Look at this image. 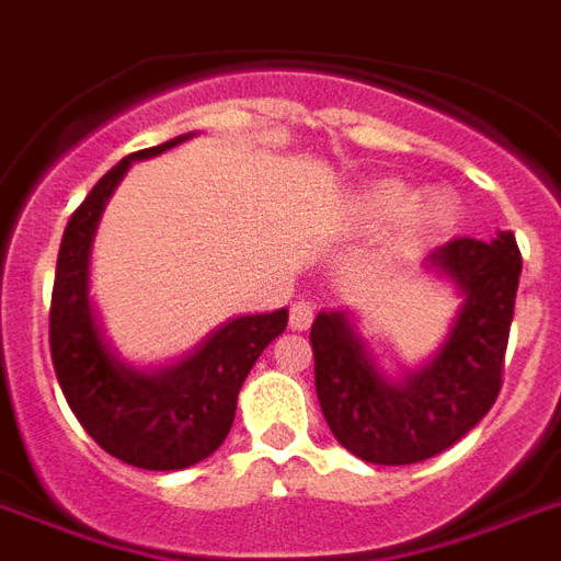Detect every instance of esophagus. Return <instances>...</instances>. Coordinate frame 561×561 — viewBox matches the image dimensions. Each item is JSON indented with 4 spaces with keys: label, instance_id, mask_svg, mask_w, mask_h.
Segmentation results:
<instances>
[{
    "label": "esophagus",
    "instance_id": "obj_1",
    "mask_svg": "<svg viewBox=\"0 0 561 561\" xmlns=\"http://www.w3.org/2000/svg\"><path fill=\"white\" fill-rule=\"evenodd\" d=\"M288 323L294 332H306L308 325L314 323V306H311V302H306V299L294 302V306H290Z\"/></svg>",
    "mask_w": 561,
    "mask_h": 561
}]
</instances>
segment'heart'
I'll return each mask as SVG.
<instances>
[{"instance_id":"heart-1","label":"heart","mask_w":561,"mask_h":561,"mask_svg":"<svg viewBox=\"0 0 561 561\" xmlns=\"http://www.w3.org/2000/svg\"><path fill=\"white\" fill-rule=\"evenodd\" d=\"M460 215V203L451 192H431L422 197L401 180H378L360 188L352 201V220L360 229H383L401 220L404 247H425L451 232Z\"/></svg>"}]
</instances>
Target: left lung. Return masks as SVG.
Segmentation results:
<instances>
[{
    "label": "left lung",
    "mask_w": 561,
    "mask_h": 561,
    "mask_svg": "<svg viewBox=\"0 0 561 561\" xmlns=\"http://www.w3.org/2000/svg\"><path fill=\"white\" fill-rule=\"evenodd\" d=\"M427 264L462 290L448 341L425 367L392 381L341 311L311 325L314 383L334 439L375 466H410L443 454L495 404L513 325L522 253L513 232L495 241L451 238Z\"/></svg>",
    "instance_id": "obj_1"
}]
</instances>
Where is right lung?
Returning <instances> with one entry per match:
<instances>
[{
  "label": "right lung",
  "instance_id": "obj_1",
  "mask_svg": "<svg viewBox=\"0 0 561 561\" xmlns=\"http://www.w3.org/2000/svg\"><path fill=\"white\" fill-rule=\"evenodd\" d=\"M188 136L130 153L92 186L64 229L48 311L51 364L72 413L104 451L148 471L186 469L227 439L247 373L288 325V308L236 317L186 360L157 373L127 367L104 341L90 299V247L101 211L130 162Z\"/></svg>",
  "mask_w": 561,
  "mask_h": 561
}]
</instances>
